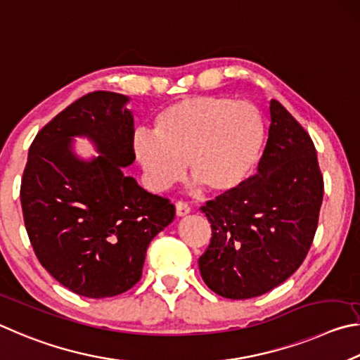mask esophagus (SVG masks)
Returning <instances> with one entry per match:
<instances>
[{"label":"esophagus","instance_id":"obj_1","mask_svg":"<svg viewBox=\"0 0 360 360\" xmlns=\"http://www.w3.org/2000/svg\"><path fill=\"white\" fill-rule=\"evenodd\" d=\"M175 212H176V217H186L188 213L191 212V207L186 202H184V200H179V202L175 204Z\"/></svg>","mask_w":360,"mask_h":360}]
</instances>
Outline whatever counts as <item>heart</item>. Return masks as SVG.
Returning <instances> with one entry per match:
<instances>
[{
  "mask_svg": "<svg viewBox=\"0 0 360 360\" xmlns=\"http://www.w3.org/2000/svg\"><path fill=\"white\" fill-rule=\"evenodd\" d=\"M266 142V122L250 101L196 94L175 101L155 117V132L139 129L132 155L151 191L169 190L188 167L210 193L240 188L255 172Z\"/></svg>",
  "mask_w": 360,
  "mask_h": 360,
  "instance_id": "b5f03b06",
  "label": "heart"
}]
</instances>
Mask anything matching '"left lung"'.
Instances as JSON below:
<instances>
[{
	"label": "left lung",
	"mask_w": 360,
	"mask_h": 360,
	"mask_svg": "<svg viewBox=\"0 0 360 360\" xmlns=\"http://www.w3.org/2000/svg\"><path fill=\"white\" fill-rule=\"evenodd\" d=\"M324 181L311 137L270 101L269 139L257 174L200 207L212 238L199 257L202 280L226 299H251L286 281L318 228Z\"/></svg>",
	"instance_id": "obj_1"
}]
</instances>
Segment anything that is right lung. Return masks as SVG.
I'll use <instances>...</instances> for the list:
<instances>
[{
	"label": "right lung",
	"mask_w": 360,
	"mask_h": 360,
	"mask_svg": "<svg viewBox=\"0 0 360 360\" xmlns=\"http://www.w3.org/2000/svg\"><path fill=\"white\" fill-rule=\"evenodd\" d=\"M129 98L93 91L37 132L23 170L25 228L42 267L79 295L113 297L141 280L148 243L172 223L175 207L139 186L122 167L134 162ZM88 136L100 151L90 162L72 151Z\"/></svg>",
	"instance_id": "right-lung-1"
}]
</instances>
